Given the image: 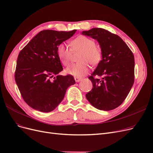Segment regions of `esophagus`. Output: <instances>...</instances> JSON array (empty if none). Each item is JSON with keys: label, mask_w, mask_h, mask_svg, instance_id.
Instances as JSON below:
<instances>
[{"label": "esophagus", "mask_w": 153, "mask_h": 153, "mask_svg": "<svg viewBox=\"0 0 153 153\" xmlns=\"http://www.w3.org/2000/svg\"><path fill=\"white\" fill-rule=\"evenodd\" d=\"M74 79H75V81H76V82H80L82 80V78L81 77H75Z\"/></svg>", "instance_id": "34e87169"}]
</instances>
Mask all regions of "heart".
Wrapping results in <instances>:
<instances>
[{"instance_id":"obj_1","label":"heart","mask_w":153,"mask_h":153,"mask_svg":"<svg viewBox=\"0 0 153 153\" xmlns=\"http://www.w3.org/2000/svg\"><path fill=\"white\" fill-rule=\"evenodd\" d=\"M71 45V48L64 44H60L57 48L59 57L65 65L69 64L72 52H81L78 58L79 62L71 64L66 68L68 74L76 77L84 76L89 70L88 63L94 65L101 61V51L95 45V42L92 39L85 36H79L73 40Z\"/></svg>"}]
</instances>
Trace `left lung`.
Masks as SVG:
<instances>
[{
  "mask_svg": "<svg viewBox=\"0 0 153 153\" xmlns=\"http://www.w3.org/2000/svg\"><path fill=\"white\" fill-rule=\"evenodd\" d=\"M82 34L96 39L102 53V60L89 77L93 88L86 94V99L97 109H116L123 102L134 84V55L120 37L104 29L92 28L82 31ZM95 75L102 78L95 79Z\"/></svg>",
  "mask_w": 153,
  "mask_h": 153,
  "instance_id": "8db88e82",
  "label": "left lung"
}]
</instances>
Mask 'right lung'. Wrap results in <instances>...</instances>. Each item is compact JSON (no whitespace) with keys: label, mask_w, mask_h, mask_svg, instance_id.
I'll return each mask as SVG.
<instances>
[{"label":"right lung","mask_w":153,"mask_h":153,"mask_svg":"<svg viewBox=\"0 0 153 153\" xmlns=\"http://www.w3.org/2000/svg\"><path fill=\"white\" fill-rule=\"evenodd\" d=\"M76 30L41 31L20 52L15 79L24 101L32 108L44 112L53 111L68 88L76 83L71 75L58 74L63 68L57 48Z\"/></svg>","instance_id":"1"}]
</instances>
